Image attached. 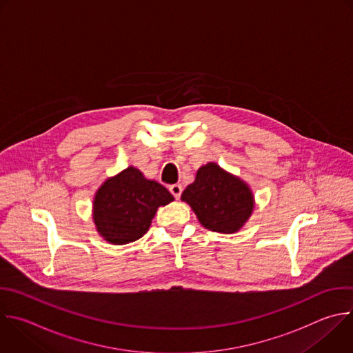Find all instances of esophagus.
Returning <instances> with one entry per match:
<instances>
[{"instance_id": "esophagus-1", "label": "esophagus", "mask_w": 353, "mask_h": 353, "mask_svg": "<svg viewBox=\"0 0 353 353\" xmlns=\"http://www.w3.org/2000/svg\"><path fill=\"white\" fill-rule=\"evenodd\" d=\"M169 191H170V194L174 196V198H180V195H181V192H183V187L180 185V184H173V185H170L169 187Z\"/></svg>"}]
</instances>
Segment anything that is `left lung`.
<instances>
[{
  "instance_id": "1",
  "label": "left lung",
  "mask_w": 353,
  "mask_h": 353,
  "mask_svg": "<svg viewBox=\"0 0 353 353\" xmlns=\"http://www.w3.org/2000/svg\"><path fill=\"white\" fill-rule=\"evenodd\" d=\"M181 199L191 206L205 228L223 234L239 231L255 206L248 184L213 162L198 169Z\"/></svg>"
}]
</instances>
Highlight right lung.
<instances>
[{
  "mask_svg": "<svg viewBox=\"0 0 353 353\" xmlns=\"http://www.w3.org/2000/svg\"><path fill=\"white\" fill-rule=\"evenodd\" d=\"M174 201L159 183L129 166L119 174L106 179L92 202V219L105 241L125 245L141 239L148 231L159 206Z\"/></svg>",
  "mask_w": 353,
  "mask_h": 353,
  "instance_id": "right-lung-1",
  "label": "right lung"
}]
</instances>
